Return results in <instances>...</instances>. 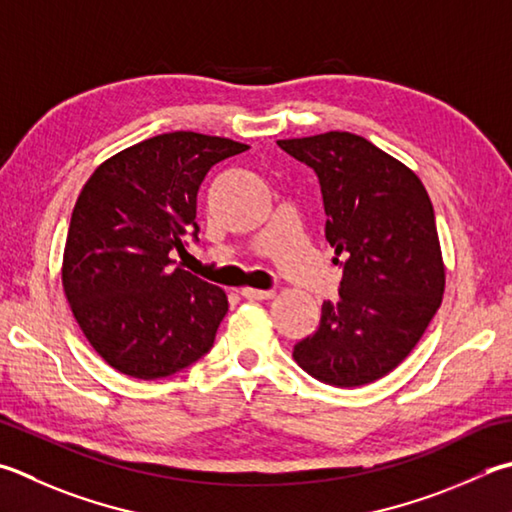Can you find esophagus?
<instances>
[{
	"instance_id": "1",
	"label": "esophagus",
	"mask_w": 512,
	"mask_h": 512,
	"mask_svg": "<svg viewBox=\"0 0 512 512\" xmlns=\"http://www.w3.org/2000/svg\"><path fill=\"white\" fill-rule=\"evenodd\" d=\"M241 295L246 297V300H271L275 295V291H257V288H241Z\"/></svg>"
}]
</instances>
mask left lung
Listing matches in <instances>:
<instances>
[{
	"instance_id": "left-lung-1",
	"label": "left lung",
	"mask_w": 512,
	"mask_h": 512,
	"mask_svg": "<svg viewBox=\"0 0 512 512\" xmlns=\"http://www.w3.org/2000/svg\"><path fill=\"white\" fill-rule=\"evenodd\" d=\"M318 174L324 237L345 257L340 300L322 304L293 358L336 387H360L401 365L439 311L445 268L432 201L418 176L367 138L327 132L277 141Z\"/></svg>"
}]
</instances>
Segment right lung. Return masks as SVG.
I'll list each match as a JSON object with an SVG mask.
<instances>
[{"label":"right lung","mask_w":512,"mask_h":512,"mask_svg":"<svg viewBox=\"0 0 512 512\" xmlns=\"http://www.w3.org/2000/svg\"><path fill=\"white\" fill-rule=\"evenodd\" d=\"M248 145L172 132L111 156L73 208L62 286L98 356L132 378L190 367L212 349L228 311L219 286L174 268L199 241L197 192L212 165Z\"/></svg>","instance_id":"1"}]
</instances>
